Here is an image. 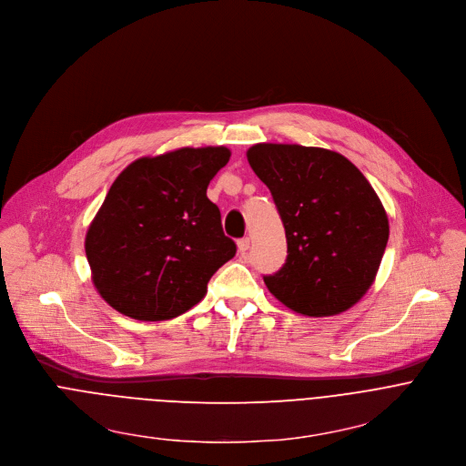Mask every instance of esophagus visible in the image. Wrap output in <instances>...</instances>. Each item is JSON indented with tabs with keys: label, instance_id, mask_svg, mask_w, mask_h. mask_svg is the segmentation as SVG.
<instances>
[{
	"label": "esophagus",
	"instance_id": "34e87169",
	"mask_svg": "<svg viewBox=\"0 0 466 466\" xmlns=\"http://www.w3.org/2000/svg\"><path fill=\"white\" fill-rule=\"evenodd\" d=\"M237 248H238V251H240V253H246V251L249 249V238H248V237L240 238V240L237 242Z\"/></svg>",
	"mask_w": 466,
	"mask_h": 466
}]
</instances>
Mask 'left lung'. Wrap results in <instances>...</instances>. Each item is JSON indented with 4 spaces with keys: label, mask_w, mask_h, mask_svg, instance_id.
Returning <instances> with one entry per match:
<instances>
[{
    "label": "left lung",
    "mask_w": 466,
    "mask_h": 466,
    "mask_svg": "<svg viewBox=\"0 0 466 466\" xmlns=\"http://www.w3.org/2000/svg\"><path fill=\"white\" fill-rule=\"evenodd\" d=\"M248 163L272 192L287 261L265 276L270 294L303 317L348 311L376 281L389 240L385 207L344 155L315 146L253 144Z\"/></svg>",
    "instance_id": "obj_1"
}]
</instances>
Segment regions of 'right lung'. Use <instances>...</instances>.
<instances>
[{
    "mask_svg": "<svg viewBox=\"0 0 466 466\" xmlns=\"http://www.w3.org/2000/svg\"><path fill=\"white\" fill-rule=\"evenodd\" d=\"M226 146L177 147L126 167L92 218L85 253L97 294L118 313L170 320L207 294L237 248L207 187L228 165Z\"/></svg>",
    "mask_w": 466,
    "mask_h": 466,
    "instance_id": "add662e5",
    "label": "right lung"
}]
</instances>
